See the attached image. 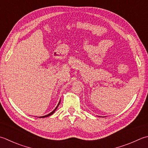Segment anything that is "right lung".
I'll return each mask as SVG.
<instances>
[{
    "mask_svg": "<svg viewBox=\"0 0 148 148\" xmlns=\"http://www.w3.org/2000/svg\"><path fill=\"white\" fill-rule=\"evenodd\" d=\"M60 102H59V103H58V105H57V106L56 107V108H55V109L54 110H53V112H51V113H50V114H49L48 115H45V116L40 117V118H44V117H49V116H50V115H51L52 114H54V112H55V111H56V110L57 109V108H58V106H59V105H60Z\"/></svg>",
    "mask_w": 148,
    "mask_h": 148,
    "instance_id": "add662e5",
    "label": "right lung"
}]
</instances>
